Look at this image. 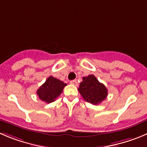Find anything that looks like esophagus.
<instances>
[{
  "label": "esophagus",
  "mask_w": 147,
  "mask_h": 147,
  "mask_svg": "<svg viewBox=\"0 0 147 147\" xmlns=\"http://www.w3.org/2000/svg\"><path fill=\"white\" fill-rule=\"evenodd\" d=\"M70 83L71 84H72V85H74V86H78V81H77L76 80H72V81H70Z\"/></svg>",
  "instance_id": "34e87169"
}]
</instances>
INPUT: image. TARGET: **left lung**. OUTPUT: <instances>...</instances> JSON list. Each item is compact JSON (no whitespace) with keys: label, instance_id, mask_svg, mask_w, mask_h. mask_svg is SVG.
Returning a JSON list of instances; mask_svg holds the SVG:
<instances>
[{"label":"left lung","instance_id":"1","mask_svg":"<svg viewBox=\"0 0 147 147\" xmlns=\"http://www.w3.org/2000/svg\"><path fill=\"white\" fill-rule=\"evenodd\" d=\"M78 90L84 100L95 105L104 101L108 94V90L105 85L100 83L93 75L83 77Z\"/></svg>","mask_w":147,"mask_h":147}]
</instances>
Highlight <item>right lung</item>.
<instances>
[{"mask_svg": "<svg viewBox=\"0 0 147 147\" xmlns=\"http://www.w3.org/2000/svg\"><path fill=\"white\" fill-rule=\"evenodd\" d=\"M67 86L66 83L59 79L50 76L37 90V94L40 100L47 104L56 100L62 93L63 89Z\"/></svg>", "mask_w": 147, "mask_h": 147, "instance_id": "1", "label": "right lung"}]
</instances>
